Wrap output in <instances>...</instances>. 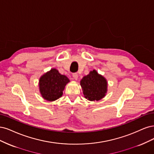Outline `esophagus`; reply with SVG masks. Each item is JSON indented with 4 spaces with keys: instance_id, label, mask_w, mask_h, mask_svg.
Masks as SVG:
<instances>
[{
    "instance_id": "34e87169",
    "label": "esophagus",
    "mask_w": 154,
    "mask_h": 154,
    "mask_svg": "<svg viewBox=\"0 0 154 154\" xmlns=\"http://www.w3.org/2000/svg\"><path fill=\"white\" fill-rule=\"evenodd\" d=\"M73 79H75V80H77V79H78V74L77 73H73Z\"/></svg>"
}]
</instances>
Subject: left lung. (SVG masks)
<instances>
[{
    "label": "left lung",
    "instance_id": "8db88e82",
    "mask_svg": "<svg viewBox=\"0 0 154 154\" xmlns=\"http://www.w3.org/2000/svg\"><path fill=\"white\" fill-rule=\"evenodd\" d=\"M84 97L90 101H98L106 96L107 82L105 77L93 70L81 81Z\"/></svg>",
    "mask_w": 154,
    "mask_h": 154
}]
</instances>
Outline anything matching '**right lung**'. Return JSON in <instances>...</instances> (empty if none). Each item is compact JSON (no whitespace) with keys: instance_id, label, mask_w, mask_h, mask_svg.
I'll return each instance as SVG.
<instances>
[{"instance_id":"1","label":"right lung","mask_w":154,"mask_h":154,"mask_svg":"<svg viewBox=\"0 0 154 154\" xmlns=\"http://www.w3.org/2000/svg\"><path fill=\"white\" fill-rule=\"evenodd\" d=\"M69 82L66 75H61L56 68H52L39 78V92L46 100H56L62 97L64 89Z\"/></svg>"}]
</instances>
